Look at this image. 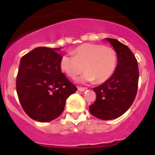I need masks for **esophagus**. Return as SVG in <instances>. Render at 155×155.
Listing matches in <instances>:
<instances>
[{"instance_id": "34e87169", "label": "esophagus", "mask_w": 155, "mask_h": 155, "mask_svg": "<svg viewBox=\"0 0 155 155\" xmlns=\"http://www.w3.org/2000/svg\"><path fill=\"white\" fill-rule=\"evenodd\" d=\"M78 89L79 91H84L87 90V87H78Z\"/></svg>"}]
</instances>
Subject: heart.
Here are the masks:
<instances>
[{
	"mask_svg": "<svg viewBox=\"0 0 155 155\" xmlns=\"http://www.w3.org/2000/svg\"><path fill=\"white\" fill-rule=\"evenodd\" d=\"M72 55L61 57V68L71 78H75L84 69L81 81L96 80L98 83H103L113 74L117 64L114 49L97 43H83L72 52Z\"/></svg>",
	"mask_w": 155,
	"mask_h": 155,
	"instance_id": "heart-1",
	"label": "heart"
}]
</instances>
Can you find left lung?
<instances>
[{"mask_svg":"<svg viewBox=\"0 0 155 155\" xmlns=\"http://www.w3.org/2000/svg\"><path fill=\"white\" fill-rule=\"evenodd\" d=\"M117 55L114 73L101 85L93 88L96 100L89 106L91 115L102 120H114L131 106L137 91L139 71L135 56L128 46L106 38Z\"/></svg>","mask_w":155,"mask_h":155,"instance_id":"1","label":"left lung"}]
</instances>
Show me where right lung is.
Listing matches in <instances>:
<instances>
[{
  "mask_svg": "<svg viewBox=\"0 0 155 155\" xmlns=\"http://www.w3.org/2000/svg\"><path fill=\"white\" fill-rule=\"evenodd\" d=\"M61 48L37 47L23 56L16 80V91L26 114L46 123L61 115L66 101L78 90L61 72Z\"/></svg>",
  "mask_w": 155,
  "mask_h": 155,
  "instance_id": "add662e5",
  "label": "right lung"
}]
</instances>
